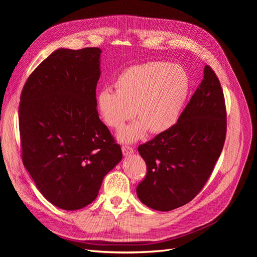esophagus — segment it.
<instances>
[{"label": "esophagus", "instance_id": "esophagus-1", "mask_svg": "<svg viewBox=\"0 0 257 257\" xmlns=\"http://www.w3.org/2000/svg\"><path fill=\"white\" fill-rule=\"evenodd\" d=\"M121 151H123V154L125 156H128V155L132 154L134 150H133L132 147H130L128 145H121Z\"/></svg>", "mask_w": 257, "mask_h": 257}]
</instances>
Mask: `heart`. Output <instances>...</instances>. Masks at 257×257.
Masks as SVG:
<instances>
[{
  "label": "heart",
  "mask_w": 257,
  "mask_h": 257,
  "mask_svg": "<svg viewBox=\"0 0 257 257\" xmlns=\"http://www.w3.org/2000/svg\"><path fill=\"white\" fill-rule=\"evenodd\" d=\"M114 88L115 92H99L97 109L104 123L115 130L136 114L139 120L118 133L119 141L132 143L147 130L159 134L177 123L190 90V79L177 64L150 61L121 72Z\"/></svg>",
  "instance_id": "obj_1"
}]
</instances>
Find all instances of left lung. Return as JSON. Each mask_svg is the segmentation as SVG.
Returning a JSON list of instances; mask_svg holds the SVG:
<instances>
[{"mask_svg": "<svg viewBox=\"0 0 257 257\" xmlns=\"http://www.w3.org/2000/svg\"><path fill=\"white\" fill-rule=\"evenodd\" d=\"M226 105L220 81L209 65L177 123L139 147L147 174L137 194L145 205L170 211L203 188L223 150Z\"/></svg>", "mask_w": 257, "mask_h": 257, "instance_id": "obj_1", "label": "left lung"}]
</instances>
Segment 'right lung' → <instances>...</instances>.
<instances>
[{
	"mask_svg": "<svg viewBox=\"0 0 257 257\" xmlns=\"http://www.w3.org/2000/svg\"><path fill=\"white\" fill-rule=\"evenodd\" d=\"M99 48L59 49L27 79L19 125L24 167L55 206L83 208L120 161V146L99 117Z\"/></svg>",
	"mask_w": 257,
	"mask_h": 257,
	"instance_id": "obj_1",
	"label": "right lung"
}]
</instances>
